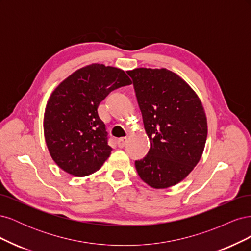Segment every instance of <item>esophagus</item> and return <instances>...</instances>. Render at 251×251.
<instances>
[{"label": "esophagus", "instance_id": "obj_1", "mask_svg": "<svg viewBox=\"0 0 251 251\" xmlns=\"http://www.w3.org/2000/svg\"><path fill=\"white\" fill-rule=\"evenodd\" d=\"M126 141H127V138H126V137H121V138L117 139L116 142H117V146H118L119 148H124V147L126 146Z\"/></svg>", "mask_w": 251, "mask_h": 251}]
</instances>
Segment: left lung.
Wrapping results in <instances>:
<instances>
[{"instance_id": "obj_1", "label": "left lung", "mask_w": 251, "mask_h": 251, "mask_svg": "<svg viewBox=\"0 0 251 251\" xmlns=\"http://www.w3.org/2000/svg\"><path fill=\"white\" fill-rule=\"evenodd\" d=\"M133 79L150 151L135 161L139 177L153 188H168L188 176L203 154L207 119L198 95L165 68L127 71Z\"/></svg>"}]
</instances>
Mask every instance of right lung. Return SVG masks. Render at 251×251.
Wrapping results in <instances>:
<instances>
[{
  "instance_id": "obj_1",
  "label": "right lung",
  "mask_w": 251,
  "mask_h": 251,
  "mask_svg": "<svg viewBox=\"0 0 251 251\" xmlns=\"http://www.w3.org/2000/svg\"><path fill=\"white\" fill-rule=\"evenodd\" d=\"M131 83L124 70L92 64L73 72L53 91L44 114V135L60 169L85 177L101 168L112 148L98 105L113 90Z\"/></svg>"
}]
</instances>
